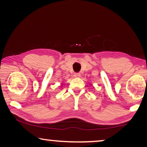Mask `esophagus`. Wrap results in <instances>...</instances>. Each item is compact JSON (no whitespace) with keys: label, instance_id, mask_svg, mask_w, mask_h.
<instances>
[{"label":"esophagus","instance_id":"obj_1","mask_svg":"<svg viewBox=\"0 0 147 147\" xmlns=\"http://www.w3.org/2000/svg\"><path fill=\"white\" fill-rule=\"evenodd\" d=\"M80 74H78V73H76V74H74V76H75V77H76V78H79V77H80Z\"/></svg>","mask_w":147,"mask_h":147}]
</instances>
